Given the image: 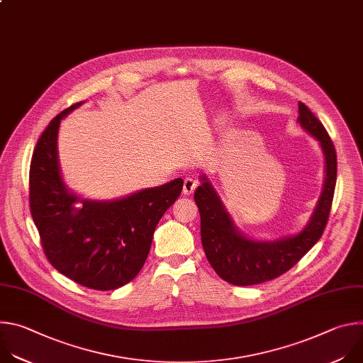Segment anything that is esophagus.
I'll return each instance as SVG.
<instances>
[{
	"label": "esophagus",
	"mask_w": 363,
	"mask_h": 363,
	"mask_svg": "<svg viewBox=\"0 0 363 363\" xmlns=\"http://www.w3.org/2000/svg\"><path fill=\"white\" fill-rule=\"evenodd\" d=\"M198 185H199V182H198L196 179H194V178H185V179H184V188H182L184 195H191V194L196 189Z\"/></svg>",
	"instance_id": "1"
}]
</instances>
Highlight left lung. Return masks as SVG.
I'll use <instances>...</instances> for the list:
<instances>
[{"instance_id":"left-lung-1","label":"left lung","mask_w":363,"mask_h":363,"mask_svg":"<svg viewBox=\"0 0 363 363\" xmlns=\"http://www.w3.org/2000/svg\"><path fill=\"white\" fill-rule=\"evenodd\" d=\"M298 123L320 142L326 178L320 199L307 225L296 235L276 241L247 238L234 225L211 182L201 177L194 199L201 217V241L216 273L234 286H252L273 280L289 272L322 237L329 220L336 186L337 160L335 145L322 122L298 101Z\"/></svg>"}]
</instances>
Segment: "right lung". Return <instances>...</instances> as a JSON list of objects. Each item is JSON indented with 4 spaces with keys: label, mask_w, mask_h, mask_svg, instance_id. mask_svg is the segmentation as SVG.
<instances>
[{
    "label": "right lung",
    "mask_w": 363,
    "mask_h": 363,
    "mask_svg": "<svg viewBox=\"0 0 363 363\" xmlns=\"http://www.w3.org/2000/svg\"><path fill=\"white\" fill-rule=\"evenodd\" d=\"M74 103L41 133L30 165V210L47 260L70 280L115 290L143 267L155 228L181 195L184 181L146 188L115 201L84 199L69 191L60 174L57 135Z\"/></svg>",
    "instance_id": "1"
}]
</instances>
